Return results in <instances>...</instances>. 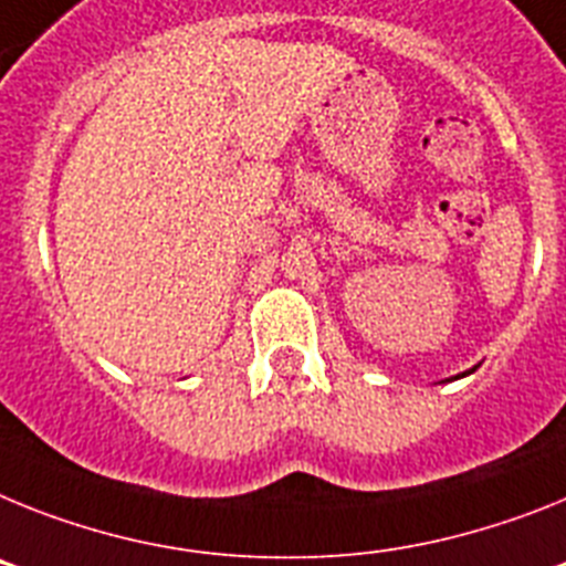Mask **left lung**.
Returning a JSON list of instances; mask_svg holds the SVG:
<instances>
[{"instance_id":"obj_1","label":"left lung","mask_w":566,"mask_h":566,"mask_svg":"<svg viewBox=\"0 0 566 566\" xmlns=\"http://www.w3.org/2000/svg\"><path fill=\"white\" fill-rule=\"evenodd\" d=\"M470 373H475V367H473V370H467V373H459V376H455V378H464V376H470Z\"/></svg>"}]
</instances>
